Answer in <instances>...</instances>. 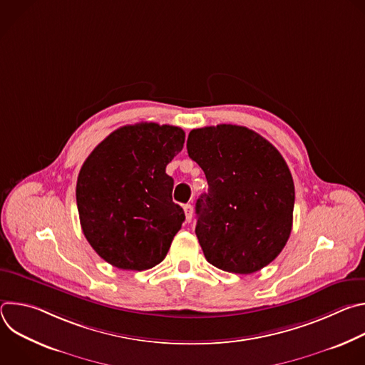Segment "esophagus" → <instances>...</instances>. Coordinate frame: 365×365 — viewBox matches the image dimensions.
<instances>
[{"label":"esophagus","instance_id":"1","mask_svg":"<svg viewBox=\"0 0 365 365\" xmlns=\"http://www.w3.org/2000/svg\"><path fill=\"white\" fill-rule=\"evenodd\" d=\"M183 211H185V217H186V222H190L192 221V217H193V207L190 203L185 205L183 206Z\"/></svg>","mask_w":365,"mask_h":365}]
</instances>
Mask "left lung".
<instances>
[{
  "instance_id": "1",
  "label": "left lung",
  "mask_w": 365,
  "mask_h": 365,
  "mask_svg": "<svg viewBox=\"0 0 365 365\" xmlns=\"http://www.w3.org/2000/svg\"><path fill=\"white\" fill-rule=\"evenodd\" d=\"M186 147L210 186L196 202L195 228L207 263L235 274L262 270L292 232L294 185L283 155L232 124L192 130Z\"/></svg>"
}]
</instances>
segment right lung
Here are the masks:
<instances>
[{"label":"right lung","mask_w":365,"mask_h":365,"mask_svg":"<svg viewBox=\"0 0 365 365\" xmlns=\"http://www.w3.org/2000/svg\"><path fill=\"white\" fill-rule=\"evenodd\" d=\"M185 131L173 125H124L101 141L81 168L76 203L83 235L96 254L123 270L163 262L185 221L172 200L166 166L182 151Z\"/></svg>","instance_id":"add662e5"}]
</instances>
